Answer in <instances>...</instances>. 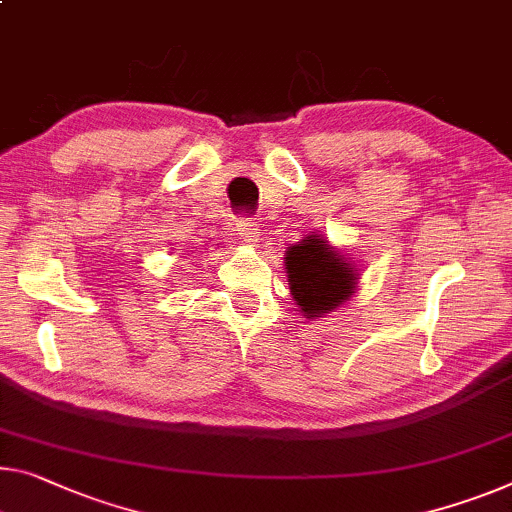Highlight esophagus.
<instances>
[{"mask_svg":"<svg viewBox=\"0 0 512 512\" xmlns=\"http://www.w3.org/2000/svg\"><path fill=\"white\" fill-rule=\"evenodd\" d=\"M235 231H238V238L242 242H247V245H254V242H258V233H261V226H258L256 219L245 217V219H238V224H235Z\"/></svg>","mask_w":512,"mask_h":512,"instance_id":"1","label":"esophagus"}]
</instances>
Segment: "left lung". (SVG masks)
<instances>
[{"instance_id": "1", "label": "left lung", "mask_w": 512, "mask_h": 512, "mask_svg": "<svg viewBox=\"0 0 512 512\" xmlns=\"http://www.w3.org/2000/svg\"><path fill=\"white\" fill-rule=\"evenodd\" d=\"M290 295L306 318H322L357 290V267L322 235H306L286 251Z\"/></svg>"}]
</instances>
